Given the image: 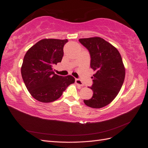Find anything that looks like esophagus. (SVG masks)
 <instances>
[{
    "label": "esophagus",
    "instance_id": "obj_1",
    "mask_svg": "<svg viewBox=\"0 0 148 148\" xmlns=\"http://www.w3.org/2000/svg\"><path fill=\"white\" fill-rule=\"evenodd\" d=\"M75 83H76L77 85H79L81 86H84V83L82 82V81L79 79H75Z\"/></svg>",
    "mask_w": 148,
    "mask_h": 148
}]
</instances>
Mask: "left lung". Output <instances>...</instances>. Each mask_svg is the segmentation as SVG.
Listing matches in <instances>:
<instances>
[{"instance_id": "8db88e82", "label": "left lung", "mask_w": 148, "mask_h": 148, "mask_svg": "<svg viewBox=\"0 0 148 148\" xmlns=\"http://www.w3.org/2000/svg\"><path fill=\"white\" fill-rule=\"evenodd\" d=\"M79 41L88 50L90 67L95 71L90 87L93 96L84 102L92 108H103L115 99L123 84L125 70L121 56L115 47L100 37L80 39Z\"/></svg>"}]
</instances>
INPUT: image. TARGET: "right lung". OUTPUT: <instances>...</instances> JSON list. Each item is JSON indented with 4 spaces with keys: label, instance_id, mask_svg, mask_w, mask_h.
<instances>
[{
    "label": "right lung",
    "instance_id": "obj_1",
    "mask_svg": "<svg viewBox=\"0 0 148 148\" xmlns=\"http://www.w3.org/2000/svg\"><path fill=\"white\" fill-rule=\"evenodd\" d=\"M67 39H45L28 50L24 56L21 73L29 93L39 102L48 103L59 99L66 88L74 83L71 76L55 74L53 67L61 62Z\"/></svg>",
    "mask_w": 148,
    "mask_h": 148
}]
</instances>
